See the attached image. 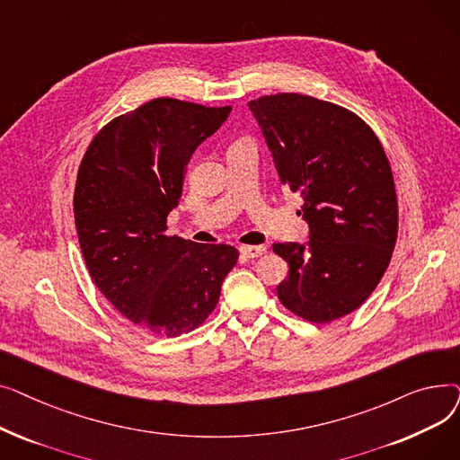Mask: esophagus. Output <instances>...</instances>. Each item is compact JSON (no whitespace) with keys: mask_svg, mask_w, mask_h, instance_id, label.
<instances>
[{"mask_svg":"<svg viewBox=\"0 0 460 460\" xmlns=\"http://www.w3.org/2000/svg\"><path fill=\"white\" fill-rule=\"evenodd\" d=\"M264 253V246H240V255L246 259H255Z\"/></svg>","mask_w":460,"mask_h":460,"instance_id":"34e87169","label":"esophagus"}]
</instances>
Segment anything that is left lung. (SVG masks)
<instances>
[{
    "mask_svg": "<svg viewBox=\"0 0 460 460\" xmlns=\"http://www.w3.org/2000/svg\"><path fill=\"white\" fill-rule=\"evenodd\" d=\"M248 106L309 227L307 243L272 246L288 264L278 298L311 323L341 319L369 298L395 248L388 156L364 120L332 102L281 93Z\"/></svg>",
    "mask_w": 460,
    "mask_h": 460,
    "instance_id": "obj_1",
    "label": "left lung"
}]
</instances>
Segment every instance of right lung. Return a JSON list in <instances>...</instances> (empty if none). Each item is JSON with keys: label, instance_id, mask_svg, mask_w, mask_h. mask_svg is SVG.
Here are the masks:
<instances>
[{"label": "right lung", "instance_id": "obj_1", "mask_svg": "<svg viewBox=\"0 0 460 460\" xmlns=\"http://www.w3.org/2000/svg\"><path fill=\"white\" fill-rule=\"evenodd\" d=\"M229 113L155 99L108 123L82 160L75 220L87 270L119 313L155 335L203 324L236 264L233 246L165 234L191 155Z\"/></svg>", "mask_w": 460, "mask_h": 460}]
</instances>
